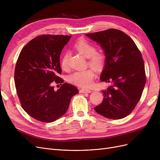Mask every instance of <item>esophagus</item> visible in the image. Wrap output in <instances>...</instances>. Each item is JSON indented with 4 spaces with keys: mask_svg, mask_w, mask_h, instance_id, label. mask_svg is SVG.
I'll return each instance as SVG.
<instances>
[{
    "mask_svg": "<svg viewBox=\"0 0 160 160\" xmlns=\"http://www.w3.org/2000/svg\"><path fill=\"white\" fill-rule=\"evenodd\" d=\"M80 92L82 93H90L92 92L91 90L90 89H81L80 90Z\"/></svg>",
    "mask_w": 160,
    "mask_h": 160,
    "instance_id": "obj_1",
    "label": "esophagus"
}]
</instances>
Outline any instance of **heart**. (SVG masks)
I'll use <instances>...</instances> for the list:
<instances>
[{"instance_id":"b5f03b06","label":"heart","mask_w":160,"mask_h":160,"mask_svg":"<svg viewBox=\"0 0 160 160\" xmlns=\"http://www.w3.org/2000/svg\"><path fill=\"white\" fill-rule=\"evenodd\" d=\"M75 48L81 54L89 59V65L95 69L102 68L105 63V56L102 52H96L95 47L85 39H80L77 41ZM69 53L65 51L61 59V66L62 69H66L68 67ZM95 74L93 70L86 69L77 71L69 75V81L71 83L83 88H88L93 83Z\"/></svg>"}]
</instances>
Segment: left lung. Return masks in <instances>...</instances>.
<instances>
[{
  "label": "left lung",
  "mask_w": 160,
  "mask_h": 160,
  "mask_svg": "<svg viewBox=\"0 0 160 160\" xmlns=\"http://www.w3.org/2000/svg\"><path fill=\"white\" fill-rule=\"evenodd\" d=\"M85 35L103 50L105 61L100 80L111 84L102 91L103 100L95 111L109 119L126 117L139 102L146 85L141 52L132 38L119 30L110 28Z\"/></svg>",
  "instance_id": "obj_1"
}]
</instances>
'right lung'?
Listing matches in <instances>:
<instances>
[{
  "label": "right lung",
  "instance_id": "obj_1",
  "mask_svg": "<svg viewBox=\"0 0 160 160\" xmlns=\"http://www.w3.org/2000/svg\"><path fill=\"white\" fill-rule=\"evenodd\" d=\"M71 36L42 35L23 47L14 70V83L22 109L32 118L51 123L62 117L72 96L75 86L63 83L57 91L52 83H63L60 55Z\"/></svg>",
  "mask_w": 160,
  "mask_h": 160
}]
</instances>
